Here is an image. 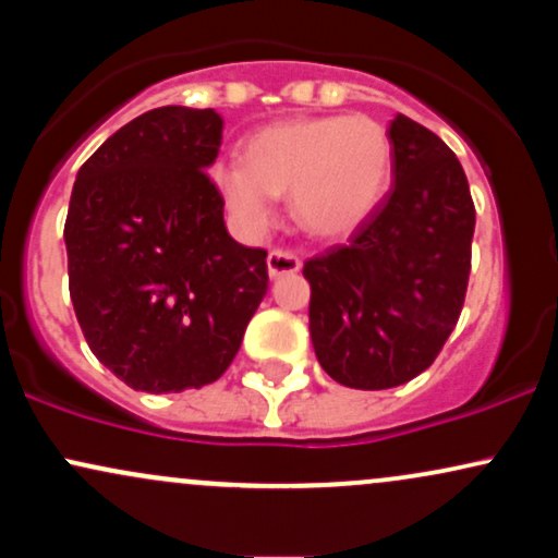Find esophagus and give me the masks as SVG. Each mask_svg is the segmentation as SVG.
Returning a JSON list of instances; mask_svg holds the SVG:
<instances>
[{
  "label": "esophagus",
  "instance_id": "esophagus-1",
  "mask_svg": "<svg viewBox=\"0 0 558 558\" xmlns=\"http://www.w3.org/2000/svg\"><path fill=\"white\" fill-rule=\"evenodd\" d=\"M301 259L296 252L291 248H272L270 257H267V270H270V278H280V275H293L299 272Z\"/></svg>",
  "mask_w": 558,
  "mask_h": 558
}]
</instances>
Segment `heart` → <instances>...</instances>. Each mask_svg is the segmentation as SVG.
<instances>
[{"label":"heart","mask_w":558,"mask_h":558,"mask_svg":"<svg viewBox=\"0 0 558 558\" xmlns=\"http://www.w3.org/2000/svg\"><path fill=\"white\" fill-rule=\"evenodd\" d=\"M390 165V138L375 120L296 118L248 136L243 162L217 165L215 183L243 226L265 228L278 194H291L301 226L338 239L375 213L388 191Z\"/></svg>","instance_id":"1"}]
</instances>
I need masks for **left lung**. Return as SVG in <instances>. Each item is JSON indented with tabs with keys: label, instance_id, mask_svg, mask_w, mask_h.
Instances as JSON below:
<instances>
[{
	"label": "left lung",
	"instance_id": "1",
	"mask_svg": "<svg viewBox=\"0 0 558 558\" xmlns=\"http://www.w3.org/2000/svg\"><path fill=\"white\" fill-rule=\"evenodd\" d=\"M393 189L349 243L304 262L317 362L345 388L425 373L462 315L475 202L457 155L407 114L388 128Z\"/></svg>",
	"mask_w": 558,
	"mask_h": 558
}]
</instances>
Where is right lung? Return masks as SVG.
<instances>
[{
  "label": "right lung",
  "mask_w": 558,
  "mask_h": 558,
  "mask_svg": "<svg viewBox=\"0 0 558 558\" xmlns=\"http://www.w3.org/2000/svg\"><path fill=\"white\" fill-rule=\"evenodd\" d=\"M222 144L215 110L157 107L112 133L75 178L68 278L88 349L146 393L215 383L265 299V248L241 246L207 168Z\"/></svg>",
  "instance_id": "1"
}]
</instances>
